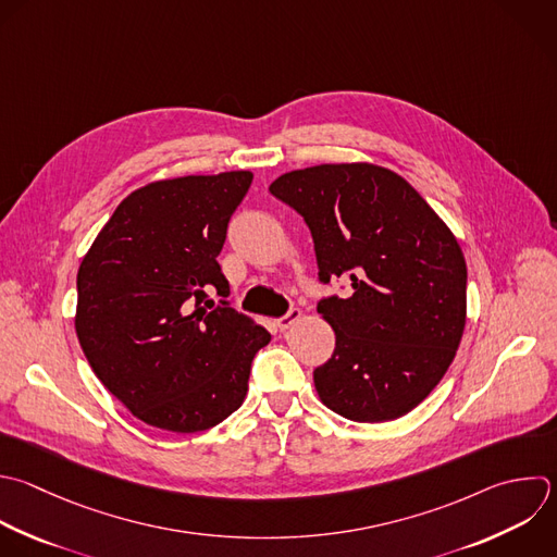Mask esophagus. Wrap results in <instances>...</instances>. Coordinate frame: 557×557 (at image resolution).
<instances>
[{
    "label": "esophagus",
    "instance_id": "1",
    "mask_svg": "<svg viewBox=\"0 0 557 557\" xmlns=\"http://www.w3.org/2000/svg\"><path fill=\"white\" fill-rule=\"evenodd\" d=\"M300 309H296V307H292L285 315H281V318H276L274 320V324H276V329H281V331H285V329H289L294 322H298L300 320Z\"/></svg>",
    "mask_w": 557,
    "mask_h": 557
}]
</instances>
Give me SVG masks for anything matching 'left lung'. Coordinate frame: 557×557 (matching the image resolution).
Instances as JSON below:
<instances>
[{
  "label": "left lung",
  "mask_w": 557,
  "mask_h": 557,
  "mask_svg": "<svg viewBox=\"0 0 557 557\" xmlns=\"http://www.w3.org/2000/svg\"><path fill=\"white\" fill-rule=\"evenodd\" d=\"M270 194L311 231L318 278H350L318 313L335 331L313 370L322 403L355 422L405 416L440 383L466 324V261L448 226L398 174L370 163L278 176Z\"/></svg>",
  "instance_id": "1"
}]
</instances>
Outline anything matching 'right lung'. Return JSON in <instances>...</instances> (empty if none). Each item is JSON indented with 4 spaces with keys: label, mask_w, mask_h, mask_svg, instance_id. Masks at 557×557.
<instances>
[{
    "label": "right lung",
    "mask_w": 557,
    "mask_h": 557,
    "mask_svg": "<svg viewBox=\"0 0 557 557\" xmlns=\"http://www.w3.org/2000/svg\"><path fill=\"white\" fill-rule=\"evenodd\" d=\"M250 172L150 183L115 209L78 270L76 333L133 416L207 431L244 403L270 333L237 313L218 255ZM223 296L213 304L207 290Z\"/></svg>",
    "instance_id": "obj_1"
}]
</instances>
